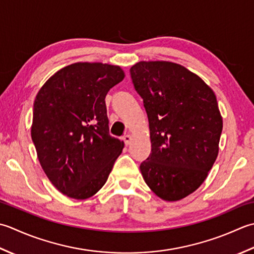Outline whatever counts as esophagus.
<instances>
[{
    "instance_id": "esophagus-1",
    "label": "esophagus",
    "mask_w": 254,
    "mask_h": 254,
    "mask_svg": "<svg viewBox=\"0 0 254 254\" xmlns=\"http://www.w3.org/2000/svg\"><path fill=\"white\" fill-rule=\"evenodd\" d=\"M123 140H124V142H125L126 146H128V144H130L132 138H131L130 134H125V136L123 137Z\"/></svg>"
}]
</instances>
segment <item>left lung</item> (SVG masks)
Listing matches in <instances>:
<instances>
[{
	"instance_id": "1",
	"label": "left lung",
	"mask_w": 254,
	"mask_h": 254,
	"mask_svg": "<svg viewBox=\"0 0 254 254\" xmlns=\"http://www.w3.org/2000/svg\"><path fill=\"white\" fill-rule=\"evenodd\" d=\"M147 112L151 153L140 164L144 182L160 198L195 192L218 156L222 117L214 91L185 66L140 61L130 68Z\"/></svg>"
}]
</instances>
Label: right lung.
I'll list each match as a JSON object with an SVG mask.
<instances>
[{
  "label": "right lung",
  "instance_id": "obj_1",
  "mask_svg": "<svg viewBox=\"0 0 254 254\" xmlns=\"http://www.w3.org/2000/svg\"><path fill=\"white\" fill-rule=\"evenodd\" d=\"M125 77L101 62H76L49 77L34 102L32 139L55 188L74 199L96 194L124 142L110 134L105 97Z\"/></svg>",
  "mask_w": 254,
  "mask_h": 254
}]
</instances>
